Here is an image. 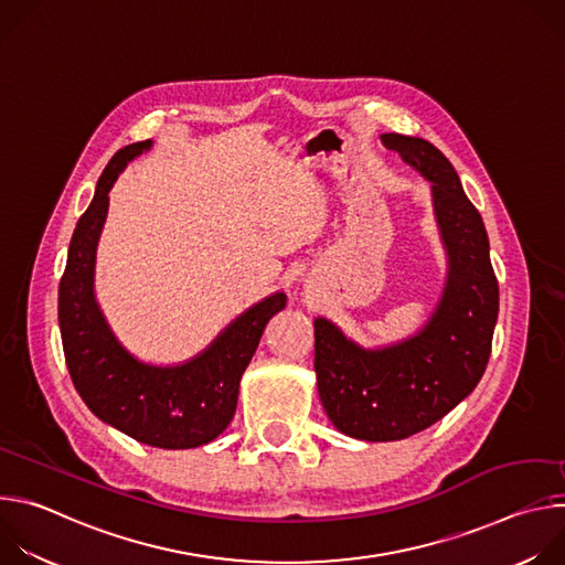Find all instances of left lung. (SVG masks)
Returning a JSON list of instances; mask_svg holds the SVG:
<instances>
[{"mask_svg": "<svg viewBox=\"0 0 565 565\" xmlns=\"http://www.w3.org/2000/svg\"><path fill=\"white\" fill-rule=\"evenodd\" d=\"M380 140L431 183L447 277L423 329L393 344L362 347L331 319L315 317L321 405L342 434L369 443L409 438L460 405L486 373L499 317L488 230L449 160L425 138Z\"/></svg>", "mask_w": 565, "mask_h": 565, "instance_id": "obj_1", "label": "left lung"}]
</instances>
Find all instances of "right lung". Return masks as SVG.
Masks as SVG:
<instances>
[{
  "label": "right lung",
  "mask_w": 565,
  "mask_h": 565,
  "mask_svg": "<svg viewBox=\"0 0 565 565\" xmlns=\"http://www.w3.org/2000/svg\"><path fill=\"white\" fill-rule=\"evenodd\" d=\"M151 140L122 147L98 179L94 201L79 216L60 279L57 321L75 391L103 423L160 449H192L212 443L232 423L241 375L264 329L284 310L281 290L241 312L194 358L151 364L129 353L96 299V253L107 221L109 192Z\"/></svg>",
  "instance_id": "1"
}]
</instances>
